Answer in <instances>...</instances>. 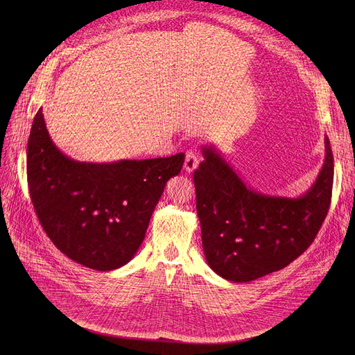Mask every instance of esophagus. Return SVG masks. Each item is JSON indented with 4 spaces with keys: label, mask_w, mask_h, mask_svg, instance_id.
Wrapping results in <instances>:
<instances>
[{
    "label": "esophagus",
    "mask_w": 355,
    "mask_h": 355,
    "mask_svg": "<svg viewBox=\"0 0 355 355\" xmlns=\"http://www.w3.org/2000/svg\"><path fill=\"white\" fill-rule=\"evenodd\" d=\"M198 155L193 151V149H190V151H187V155H185V162H184V170L187 173H193L196 168L198 166Z\"/></svg>",
    "instance_id": "esophagus-1"
}]
</instances>
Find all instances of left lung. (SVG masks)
Wrapping results in <instances>:
<instances>
[{
  "instance_id": "8db88e82",
  "label": "left lung",
  "mask_w": 355,
  "mask_h": 355,
  "mask_svg": "<svg viewBox=\"0 0 355 355\" xmlns=\"http://www.w3.org/2000/svg\"><path fill=\"white\" fill-rule=\"evenodd\" d=\"M194 171L197 214L209 266L232 282H250L286 268L300 257L327 217L334 182V157L325 137V161L301 197L260 194L246 184L213 146Z\"/></svg>"
}]
</instances>
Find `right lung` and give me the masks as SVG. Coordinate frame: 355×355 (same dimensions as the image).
Here are the masks:
<instances>
[{
	"mask_svg": "<svg viewBox=\"0 0 355 355\" xmlns=\"http://www.w3.org/2000/svg\"><path fill=\"white\" fill-rule=\"evenodd\" d=\"M182 164V153L110 164L70 159L53 144L42 109L27 145L28 190L42 227L62 253L101 272L135 256L166 181Z\"/></svg>",
	"mask_w": 355,
	"mask_h": 355,
	"instance_id": "obj_1",
	"label": "right lung"
}]
</instances>
